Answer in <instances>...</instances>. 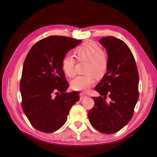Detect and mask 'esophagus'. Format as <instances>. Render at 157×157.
Instances as JSON below:
<instances>
[{
	"label": "esophagus",
	"mask_w": 157,
	"mask_h": 157,
	"mask_svg": "<svg viewBox=\"0 0 157 157\" xmlns=\"http://www.w3.org/2000/svg\"><path fill=\"white\" fill-rule=\"evenodd\" d=\"M79 96H80V100H82L85 97L86 95H84V93H80V94H79Z\"/></svg>",
	"instance_id": "1"
}]
</instances>
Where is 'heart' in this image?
Here are the masks:
<instances>
[{"instance_id": "b5f03b06", "label": "heart", "mask_w": 157, "mask_h": 157, "mask_svg": "<svg viewBox=\"0 0 157 157\" xmlns=\"http://www.w3.org/2000/svg\"><path fill=\"white\" fill-rule=\"evenodd\" d=\"M75 54L78 61H87L84 75L77 77L71 82V88L74 90L86 91L90 88L96 79H101L108 69L109 59L106 52L98 43L88 40L75 49ZM75 61L71 56H65L62 60L61 67L65 75L73 78L75 75Z\"/></svg>"}]
</instances>
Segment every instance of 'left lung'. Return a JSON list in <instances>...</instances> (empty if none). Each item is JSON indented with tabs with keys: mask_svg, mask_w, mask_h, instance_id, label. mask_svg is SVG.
<instances>
[{
	"mask_svg": "<svg viewBox=\"0 0 157 157\" xmlns=\"http://www.w3.org/2000/svg\"><path fill=\"white\" fill-rule=\"evenodd\" d=\"M109 66L105 75L95 87L101 96L93 97L94 106L88 112L91 125L103 134L119 132L132 119L139 97V76L134 56L128 46L113 36L102 38ZM107 97L111 101L107 103Z\"/></svg>",
	"mask_w": 157,
	"mask_h": 157,
	"instance_id": "obj_1",
	"label": "left lung"
}]
</instances>
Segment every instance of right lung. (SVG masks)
Here are the masks:
<instances>
[{"label":"right lung","mask_w":157,"mask_h":157,"mask_svg":"<svg viewBox=\"0 0 157 157\" xmlns=\"http://www.w3.org/2000/svg\"><path fill=\"white\" fill-rule=\"evenodd\" d=\"M82 40L51 36L36 42L23 63L20 91L21 106L32 125L52 133L65 124L70 109L78 102L77 91L67 93L69 84L61 67L67 52Z\"/></svg>","instance_id":"1"}]
</instances>
